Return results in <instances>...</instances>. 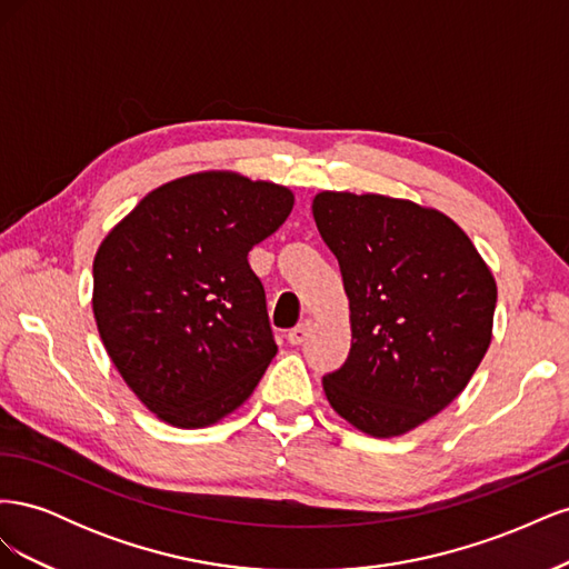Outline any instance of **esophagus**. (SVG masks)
Segmentation results:
<instances>
[{"label":"esophagus","instance_id":"obj_1","mask_svg":"<svg viewBox=\"0 0 569 569\" xmlns=\"http://www.w3.org/2000/svg\"><path fill=\"white\" fill-rule=\"evenodd\" d=\"M311 327H313V322H311V320H303L301 325H297V327H295V330H289L287 339H289L291 347H299V343H303V341H306V337L311 335Z\"/></svg>","mask_w":569,"mask_h":569}]
</instances>
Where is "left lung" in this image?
I'll return each instance as SVG.
<instances>
[{
  "instance_id": "obj_1",
  "label": "left lung",
  "mask_w": 569,
  "mask_h": 569,
  "mask_svg": "<svg viewBox=\"0 0 569 569\" xmlns=\"http://www.w3.org/2000/svg\"><path fill=\"white\" fill-rule=\"evenodd\" d=\"M320 237L351 308V351L322 377L327 401L370 437H401L468 387L491 343L496 280L437 209L382 194L320 192Z\"/></svg>"
}]
</instances>
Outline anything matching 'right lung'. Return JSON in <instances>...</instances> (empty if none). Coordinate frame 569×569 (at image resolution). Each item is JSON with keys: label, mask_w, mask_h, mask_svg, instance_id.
I'll list each match as a JSON object with an SVG mask.
<instances>
[{"label": "right lung", "mask_w": 569, "mask_h": 569, "mask_svg": "<svg viewBox=\"0 0 569 569\" xmlns=\"http://www.w3.org/2000/svg\"><path fill=\"white\" fill-rule=\"evenodd\" d=\"M291 206L282 184L206 170L153 189L99 244V337L163 422L197 429L230 416L278 353L247 256Z\"/></svg>", "instance_id": "1"}]
</instances>
